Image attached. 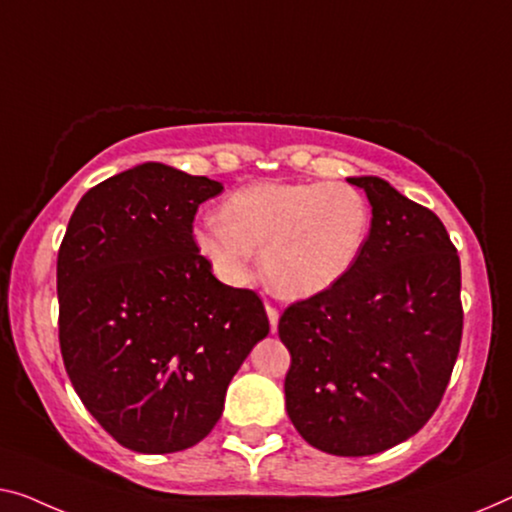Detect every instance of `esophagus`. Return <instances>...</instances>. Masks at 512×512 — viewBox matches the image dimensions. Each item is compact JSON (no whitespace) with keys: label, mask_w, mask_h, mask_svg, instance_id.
Here are the masks:
<instances>
[{"label":"esophagus","mask_w":512,"mask_h":512,"mask_svg":"<svg viewBox=\"0 0 512 512\" xmlns=\"http://www.w3.org/2000/svg\"><path fill=\"white\" fill-rule=\"evenodd\" d=\"M266 317H269V326H271V333L278 331V310L273 308V305H266Z\"/></svg>","instance_id":"esophagus-1"}]
</instances>
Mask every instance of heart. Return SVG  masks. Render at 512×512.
Instances as JSON below:
<instances>
[{
  "label": "heart",
  "mask_w": 512,
  "mask_h": 512,
  "mask_svg": "<svg viewBox=\"0 0 512 512\" xmlns=\"http://www.w3.org/2000/svg\"><path fill=\"white\" fill-rule=\"evenodd\" d=\"M370 232V204L361 190L335 181H259L220 204V218L190 232L223 285L253 276L255 248L266 285L280 299L305 301L329 292L354 269Z\"/></svg>",
  "instance_id": "obj_1"
}]
</instances>
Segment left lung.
<instances>
[{
  "mask_svg": "<svg viewBox=\"0 0 512 512\" xmlns=\"http://www.w3.org/2000/svg\"><path fill=\"white\" fill-rule=\"evenodd\" d=\"M354 269L282 312L289 421L319 451L361 457L414 437L439 407L462 340L460 257L430 209L379 177Z\"/></svg>",
  "mask_w": 512,
  "mask_h": 512,
  "instance_id": "8db88e82",
  "label": "left lung"
}]
</instances>
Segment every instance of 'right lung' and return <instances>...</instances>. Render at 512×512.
Here are the masks:
<instances>
[{"label":"right lung","instance_id":"right-lung-1","mask_svg":"<svg viewBox=\"0 0 512 512\" xmlns=\"http://www.w3.org/2000/svg\"><path fill=\"white\" fill-rule=\"evenodd\" d=\"M223 183L163 163L105 179L78 202L57 257L59 345L87 411L121 446H195L241 363L269 333L250 289L213 276L190 232Z\"/></svg>","mask_w":512,"mask_h":512}]
</instances>
